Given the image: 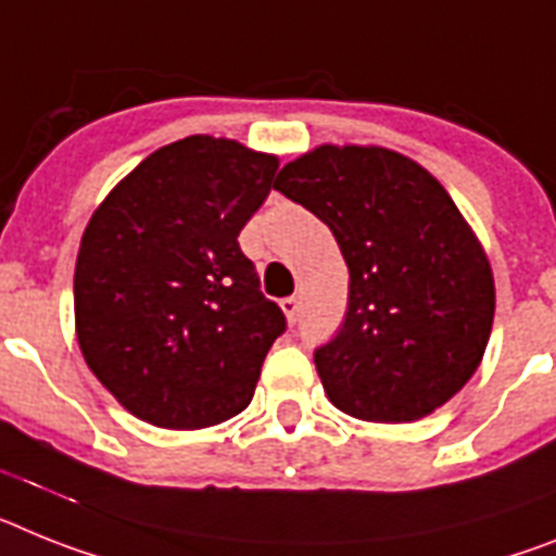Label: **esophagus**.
Segmentation results:
<instances>
[{"label": "esophagus", "instance_id": "obj_1", "mask_svg": "<svg viewBox=\"0 0 556 556\" xmlns=\"http://www.w3.org/2000/svg\"><path fill=\"white\" fill-rule=\"evenodd\" d=\"M279 307H282V314H286L288 325H296L300 321V300L296 296H288V300L279 302Z\"/></svg>", "mask_w": 556, "mask_h": 556}]
</instances>
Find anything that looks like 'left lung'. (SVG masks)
<instances>
[{"mask_svg": "<svg viewBox=\"0 0 556 556\" xmlns=\"http://www.w3.org/2000/svg\"><path fill=\"white\" fill-rule=\"evenodd\" d=\"M274 189L333 231L350 270L342 330L314 356L333 407L372 424L444 407L494 319L492 265L450 191L413 157L356 143L311 149Z\"/></svg>", "mask_w": 556, "mask_h": 556, "instance_id": "obj_1", "label": "left lung"}]
</instances>
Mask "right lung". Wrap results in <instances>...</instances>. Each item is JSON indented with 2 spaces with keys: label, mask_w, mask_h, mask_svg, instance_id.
<instances>
[{
  "label": "right lung",
  "mask_w": 556,
  "mask_h": 556,
  "mask_svg": "<svg viewBox=\"0 0 556 556\" xmlns=\"http://www.w3.org/2000/svg\"><path fill=\"white\" fill-rule=\"evenodd\" d=\"M277 169V155L189 135L138 163L92 212L73 279L78 348L135 418L206 429L254 399L286 316L237 237Z\"/></svg>",
  "instance_id": "1"
}]
</instances>
